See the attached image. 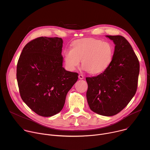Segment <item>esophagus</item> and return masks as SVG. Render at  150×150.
Listing matches in <instances>:
<instances>
[{
    "label": "esophagus",
    "instance_id": "esophagus-1",
    "mask_svg": "<svg viewBox=\"0 0 150 150\" xmlns=\"http://www.w3.org/2000/svg\"><path fill=\"white\" fill-rule=\"evenodd\" d=\"M78 78H79L80 79H83V76L82 75L80 74V75H79V76H78Z\"/></svg>",
    "mask_w": 150,
    "mask_h": 150
}]
</instances>
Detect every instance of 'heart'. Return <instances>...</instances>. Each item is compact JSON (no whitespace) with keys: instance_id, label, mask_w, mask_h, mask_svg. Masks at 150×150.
Here are the masks:
<instances>
[{"instance_id":"1","label":"heart","mask_w":150,"mask_h":150,"mask_svg":"<svg viewBox=\"0 0 150 150\" xmlns=\"http://www.w3.org/2000/svg\"><path fill=\"white\" fill-rule=\"evenodd\" d=\"M114 47L108 41L96 38H85L75 41L71 49L64 52L67 67L74 71L82 60L83 69L93 74L104 72L112 62Z\"/></svg>"}]
</instances>
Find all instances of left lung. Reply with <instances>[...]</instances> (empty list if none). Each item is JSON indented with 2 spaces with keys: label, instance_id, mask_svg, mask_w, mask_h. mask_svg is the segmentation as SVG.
<instances>
[{
  "label": "left lung",
  "instance_id": "8db88e82",
  "mask_svg": "<svg viewBox=\"0 0 150 150\" xmlns=\"http://www.w3.org/2000/svg\"><path fill=\"white\" fill-rule=\"evenodd\" d=\"M115 45L110 65L96 76L87 77V99L90 109L103 116H114L135 96L139 63L132 47L122 35H106Z\"/></svg>",
  "mask_w": 150,
  "mask_h": 150
}]
</instances>
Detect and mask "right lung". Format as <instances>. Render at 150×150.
Here are the masks:
<instances>
[{
	"label": "right lung",
	"mask_w": 150,
	"mask_h": 150,
	"mask_svg": "<svg viewBox=\"0 0 150 150\" xmlns=\"http://www.w3.org/2000/svg\"><path fill=\"white\" fill-rule=\"evenodd\" d=\"M63 40L40 37L25 46L17 63L16 78L21 98L37 115L60 112L78 74L63 68Z\"/></svg>",
	"instance_id": "obj_1"
}]
</instances>
